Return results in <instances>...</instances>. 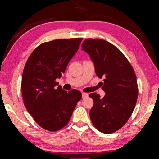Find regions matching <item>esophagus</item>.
<instances>
[{
	"label": "esophagus",
	"instance_id": "34e87169",
	"mask_svg": "<svg viewBox=\"0 0 159 159\" xmlns=\"http://www.w3.org/2000/svg\"><path fill=\"white\" fill-rule=\"evenodd\" d=\"M87 96H88V93H84V92L82 93V97H83V98H86V97H87Z\"/></svg>",
	"mask_w": 159,
	"mask_h": 159
}]
</instances>
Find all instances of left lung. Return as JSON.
I'll return each mask as SVG.
<instances>
[{"mask_svg": "<svg viewBox=\"0 0 159 159\" xmlns=\"http://www.w3.org/2000/svg\"><path fill=\"white\" fill-rule=\"evenodd\" d=\"M82 50L89 55L96 75L103 78L102 98L92 93L93 106L89 116L101 133H115L126 123L138 97L137 78L133 67L122 52L112 43L101 39H86Z\"/></svg>", "mask_w": 159, "mask_h": 159, "instance_id": "8db88e82", "label": "left lung"}]
</instances>
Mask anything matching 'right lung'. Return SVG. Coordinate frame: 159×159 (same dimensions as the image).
I'll list each match as a JSON object with an SVG mask.
<instances>
[{
	"instance_id": "obj_1",
	"label": "right lung",
	"mask_w": 159,
	"mask_h": 159,
	"mask_svg": "<svg viewBox=\"0 0 159 159\" xmlns=\"http://www.w3.org/2000/svg\"><path fill=\"white\" fill-rule=\"evenodd\" d=\"M83 38L60 39L43 43L33 50L23 70L21 89L24 104L38 124L49 131L69 122L82 93L67 92L55 80L61 77L79 48Z\"/></svg>"
}]
</instances>
